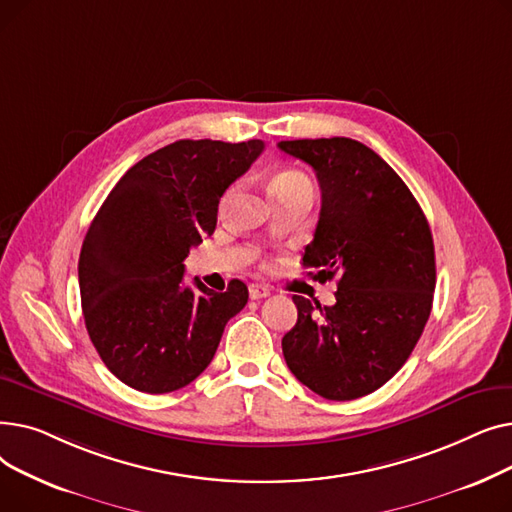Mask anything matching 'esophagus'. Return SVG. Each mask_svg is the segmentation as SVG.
<instances>
[{
    "mask_svg": "<svg viewBox=\"0 0 512 512\" xmlns=\"http://www.w3.org/2000/svg\"><path fill=\"white\" fill-rule=\"evenodd\" d=\"M270 292H272V290L267 288V286H263V284H251V286H249V297H251L253 301L270 297Z\"/></svg>",
    "mask_w": 512,
    "mask_h": 512,
    "instance_id": "34e87169",
    "label": "esophagus"
}]
</instances>
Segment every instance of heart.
Returning a JSON list of instances; mask_svg holds the SVG:
<instances>
[{
  "label": "heart",
  "instance_id": "obj_1",
  "mask_svg": "<svg viewBox=\"0 0 512 512\" xmlns=\"http://www.w3.org/2000/svg\"><path fill=\"white\" fill-rule=\"evenodd\" d=\"M311 184L309 178L299 172V170H284L280 174H276L270 182V191H280V188H290V186H305ZM232 193V191H230Z\"/></svg>",
  "mask_w": 512,
  "mask_h": 512
}]
</instances>
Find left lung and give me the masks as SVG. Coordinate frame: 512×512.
Instances as JSON below:
<instances>
[{"mask_svg": "<svg viewBox=\"0 0 512 512\" xmlns=\"http://www.w3.org/2000/svg\"><path fill=\"white\" fill-rule=\"evenodd\" d=\"M315 170L321 211L303 265L336 278V303L294 294L282 338L288 369L315 394L355 400L407 363L432 313L434 238L409 186L373 149L346 137L280 141Z\"/></svg>", "mask_w": 512, "mask_h": 512, "instance_id": "obj_1", "label": "left lung"}]
</instances>
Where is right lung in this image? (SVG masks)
Instances as JSON below:
<instances>
[{
  "label": "right lung",
  "instance_id": "obj_1",
  "mask_svg": "<svg viewBox=\"0 0 512 512\" xmlns=\"http://www.w3.org/2000/svg\"><path fill=\"white\" fill-rule=\"evenodd\" d=\"M263 141H176L134 164L93 218L78 259L80 303L105 367L126 386L166 394L205 371L247 284H184V259L218 222L226 188Z\"/></svg>",
  "mask_w": 512,
  "mask_h": 512
}]
</instances>
